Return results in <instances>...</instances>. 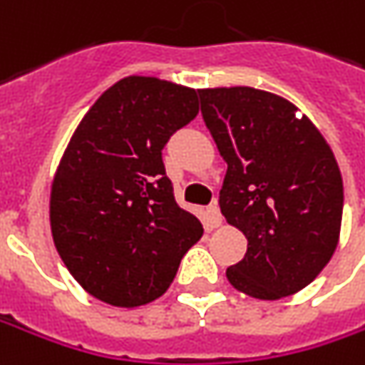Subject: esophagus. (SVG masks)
<instances>
[{
  "label": "esophagus",
  "mask_w": 365,
  "mask_h": 365,
  "mask_svg": "<svg viewBox=\"0 0 365 365\" xmlns=\"http://www.w3.org/2000/svg\"><path fill=\"white\" fill-rule=\"evenodd\" d=\"M207 225L209 227H219L221 225V213H219L217 203H211L207 207Z\"/></svg>",
  "instance_id": "34e87169"
}]
</instances>
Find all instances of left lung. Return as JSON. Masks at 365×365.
<instances>
[{
	"mask_svg": "<svg viewBox=\"0 0 365 365\" xmlns=\"http://www.w3.org/2000/svg\"><path fill=\"white\" fill-rule=\"evenodd\" d=\"M201 113L223 160L219 207L247 237L233 287L272 301L313 282L333 256L344 180L337 160L297 107L252 87L201 89Z\"/></svg>",
	"mask_w": 365,
	"mask_h": 365,
	"instance_id": "left-lung-1",
	"label": "left lung"
}]
</instances>
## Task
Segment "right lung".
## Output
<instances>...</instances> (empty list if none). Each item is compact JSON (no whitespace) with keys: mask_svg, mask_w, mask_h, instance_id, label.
Here are the masks:
<instances>
[{"mask_svg":"<svg viewBox=\"0 0 365 365\" xmlns=\"http://www.w3.org/2000/svg\"><path fill=\"white\" fill-rule=\"evenodd\" d=\"M199 113L197 91L154 77L109 87L73 133L50 195L54 245L99 301L158 299L203 225L180 209L162 150Z\"/></svg>","mask_w":365,"mask_h":365,"instance_id":"add662e5","label":"right lung"}]
</instances>
